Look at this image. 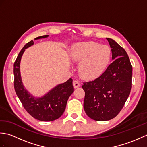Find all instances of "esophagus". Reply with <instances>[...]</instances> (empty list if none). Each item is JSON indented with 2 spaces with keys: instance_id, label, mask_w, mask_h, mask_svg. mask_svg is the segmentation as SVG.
Returning a JSON list of instances; mask_svg holds the SVG:
<instances>
[{
  "instance_id": "1",
  "label": "esophagus",
  "mask_w": 147,
  "mask_h": 147,
  "mask_svg": "<svg viewBox=\"0 0 147 147\" xmlns=\"http://www.w3.org/2000/svg\"><path fill=\"white\" fill-rule=\"evenodd\" d=\"M73 84L74 88H78V87L80 86V83L79 82L78 80H74Z\"/></svg>"
}]
</instances>
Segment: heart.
Here are the masks:
<instances>
[{
	"label": "heart",
	"mask_w": 147,
	"mask_h": 147,
	"mask_svg": "<svg viewBox=\"0 0 147 147\" xmlns=\"http://www.w3.org/2000/svg\"><path fill=\"white\" fill-rule=\"evenodd\" d=\"M110 56L111 51L108 47L93 42L77 43L71 51L72 59L79 62L80 73L86 78H93L100 74Z\"/></svg>",
	"instance_id": "b5f03b06"
}]
</instances>
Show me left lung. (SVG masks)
I'll use <instances>...</instances> for the list:
<instances>
[{"label":"left lung","mask_w":147,"mask_h":147,"mask_svg":"<svg viewBox=\"0 0 147 147\" xmlns=\"http://www.w3.org/2000/svg\"><path fill=\"white\" fill-rule=\"evenodd\" d=\"M113 62L97 78L84 82V110L97 121H109L119 113L130 94L132 65L125 50L114 40L107 38Z\"/></svg>","instance_id":"left-lung-1"}]
</instances>
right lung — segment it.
I'll return each mask as SVG.
<instances>
[{
  "label": "right lung",
  "mask_w": 147,
  "mask_h": 147,
  "mask_svg": "<svg viewBox=\"0 0 147 147\" xmlns=\"http://www.w3.org/2000/svg\"><path fill=\"white\" fill-rule=\"evenodd\" d=\"M48 35L38 36L35 38H47ZM32 40L21 49L14 64V86L16 93L24 108L33 117L42 121H54L64 113L67 100L74 92L73 80L60 84L52 88L42 97L36 98L24 88L20 74V61L25 49L33 45Z\"/></svg>",
  "instance_id": "1"
}]
</instances>
